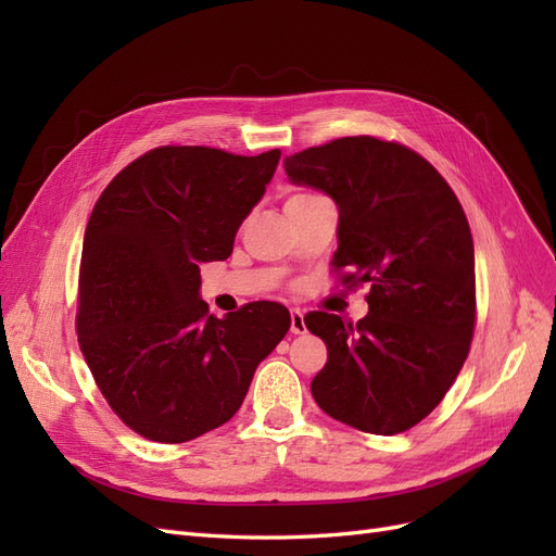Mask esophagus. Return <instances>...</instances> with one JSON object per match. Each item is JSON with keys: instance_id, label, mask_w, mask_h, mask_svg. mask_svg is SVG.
Wrapping results in <instances>:
<instances>
[{"instance_id": "esophagus-1", "label": "esophagus", "mask_w": 556, "mask_h": 556, "mask_svg": "<svg viewBox=\"0 0 556 556\" xmlns=\"http://www.w3.org/2000/svg\"><path fill=\"white\" fill-rule=\"evenodd\" d=\"M290 331L292 333H306V323H304V313L299 308L290 311Z\"/></svg>"}]
</instances>
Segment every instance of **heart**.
Instances as JSON below:
<instances>
[{
	"label": "heart",
	"mask_w": 556,
	"mask_h": 556,
	"mask_svg": "<svg viewBox=\"0 0 556 556\" xmlns=\"http://www.w3.org/2000/svg\"><path fill=\"white\" fill-rule=\"evenodd\" d=\"M299 197H311V194H294V197H290V199H299Z\"/></svg>",
	"instance_id": "b5f03b06"
}]
</instances>
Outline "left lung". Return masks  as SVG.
Returning a JSON list of instances; mask_svg holds the SVG:
<instances>
[{
  "label": "left lung",
  "mask_w": 556,
  "mask_h": 556,
  "mask_svg": "<svg viewBox=\"0 0 556 556\" xmlns=\"http://www.w3.org/2000/svg\"><path fill=\"white\" fill-rule=\"evenodd\" d=\"M285 174L336 201L331 264L352 271L343 282L371 285L357 327L306 315L329 355L313 399L359 431H406L443 401L473 339L476 255L459 199L415 150L374 137L301 150Z\"/></svg>",
  "instance_id": "obj_1"
}]
</instances>
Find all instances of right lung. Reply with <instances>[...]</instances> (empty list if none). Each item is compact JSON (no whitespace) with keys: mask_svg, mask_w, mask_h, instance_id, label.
Masks as SVG:
<instances>
[{"mask_svg":"<svg viewBox=\"0 0 556 556\" xmlns=\"http://www.w3.org/2000/svg\"><path fill=\"white\" fill-rule=\"evenodd\" d=\"M278 160L280 150L243 157L162 146L97 199L83 239L78 343L113 413L148 441L185 443L229 422L290 329L276 301L217 319L199 296V264L231 255Z\"/></svg>","mask_w":556,"mask_h":556,"instance_id":"right-lung-1","label":"right lung"}]
</instances>
